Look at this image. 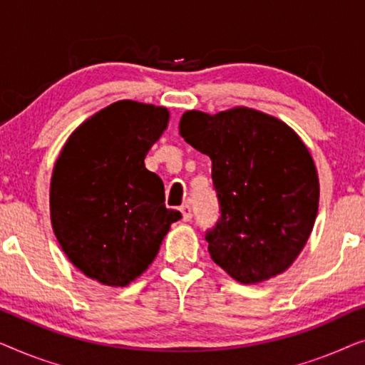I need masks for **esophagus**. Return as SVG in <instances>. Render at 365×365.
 <instances>
[{
  "label": "esophagus",
  "mask_w": 365,
  "mask_h": 365,
  "mask_svg": "<svg viewBox=\"0 0 365 365\" xmlns=\"http://www.w3.org/2000/svg\"><path fill=\"white\" fill-rule=\"evenodd\" d=\"M181 214H182V221H191L192 217V211H191V206L189 204H182L181 206Z\"/></svg>",
  "instance_id": "obj_1"
}]
</instances>
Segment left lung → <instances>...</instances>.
Returning <instances> with one entry per match:
<instances>
[{
	"instance_id": "left-lung-1",
	"label": "left lung",
	"mask_w": 365,
	"mask_h": 365,
	"mask_svg": "<svg viewBox=\"0 0 365 365\" xmlns=\"http://www.w3.org/2000/svg\"><path fill=\"white\" fill-rule=\"evenodd\" d=\"M179 134L211 158L221 219L206 234L209 254L234 281L259 284L292 266L311 236L319 176L291 126L247 106L186 111Z\"/></svg>"
}]
</instances>
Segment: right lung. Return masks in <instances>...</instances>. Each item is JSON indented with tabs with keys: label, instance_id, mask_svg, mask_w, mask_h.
I'll return each mask as SVG.
<instances>
[{
	"label": "right lung",
	"instance_id": "right-lung-1",
	"mask_svg": "<svg viewBox=\"0 0 365 365\" xmlns=\"http://www.w3.org/2000/svg\"><path fill=\"white\" fill-rule=\"evenodd\" d=\"M164 106L123 99L71 133L49 184L53 232L84 276L111 287L138 279L181 212L164 206V184L144 158L166 131Z\"/></svg>",
	"mask_w": 365,
	"mask_h": 365
}]
</instances>
